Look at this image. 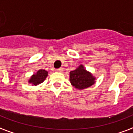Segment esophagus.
Returning <instances> with one entry per match:
<instances>
[{"mask_svg":"<svg viewBox=\"0 0 133 133\" xmlns=\"http://www.w3.org/2000/svg\"><path fill=\"white\" fill-rule=\"evenodd\" d=\"M56 72H63V68H60L56 69Z\"/></svg>","mask_w":133,"mask_h":133,"instance_id":"obj_1","label":"esophagus"}]
</instances>
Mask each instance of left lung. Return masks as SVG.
<instances>
[{
	"label": "left lung",
	"instance_id": "obj_1",
	"mask_svg": "<svg viewBox=\"0 0 133 133\" xmlns=\"http://www.w3.org/2000/svg\"><path fill=\"white\" fill-rule=\"evenodd\" d=\"M94 77L84 69L83 65H79L70 72V81L77 89H85L91 86L94 84Z\"/></svg>",
	"mask_w": 133,
	"mask_h": 133
}]
</instances>
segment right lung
Listing matches in <instances>:
<instances>
[{
  "label": "right lung",
  "instance_id": "add662e5",
  "mask_svg": "<svg viewBox=\"0 0 133 133\" xmlns=\"http://www.w3.org/2000/svg\"><path fill=\"white\" fill-rule=\"evenodd\" d=\"M47 75H48V72L44 70H39L36 74L31 77V79L29 80V82L34 85L39 84L44 81Z\"/></svg>",
  "mask_w": 133,
  "mask_h": 133
}]
</instances>
